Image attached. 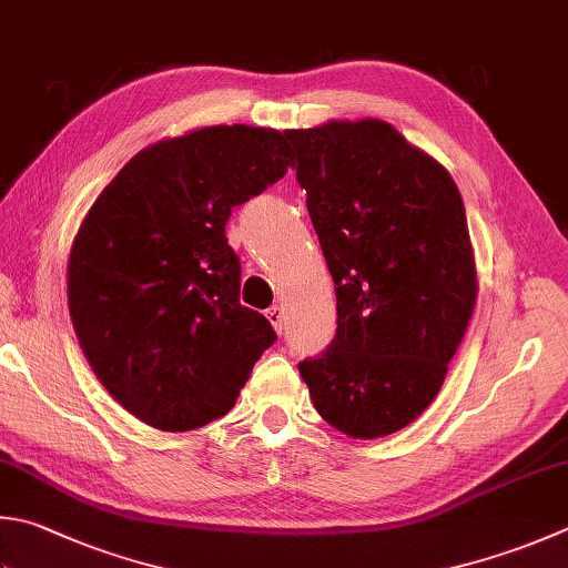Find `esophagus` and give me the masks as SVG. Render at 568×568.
<instances>
[{
    "mask_svg": "<svg viewBox=\"0 0 568 568\" xmlns=\"http://www.w3.org/2000/svg\"><path fill=\"white\" fill-rule=\"evenodd\" d=\"M266 318H270V324L274 326L276 334H282V331H284V308L280 304L266 308Z\"/></svg>",
    "mask_w": 568,
    "mask_h": 568,
    "instance_id": "obj_1",
    "label": "esophagus"
}]
</instances>
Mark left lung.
I'll return each instance as SVG.
<instances>
[{"label":"left lung","mask_w":568,"mask_h":568,"mask_svg":"<svg viewBox=\"0 0 568 568\" xmlns=\"http://www.w3.org/2000/svg\"><path fill=\"white\" fill-rule=\"evenodd\" d=\"M336 286V336L298 363L314 408L348 437L403 430L443 388L477 298L450 173L390 123L284 131Z\"/></svg>","instance_id":"obj_1"}]
</instances>
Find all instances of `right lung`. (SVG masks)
Returning <instances> with one entry per match:
<instances>
[{
	"mask_svg": "<svg viewBox=\"0 0 568 568\" xmlns=\"http://www.w3.org/2000/svg\"><path fill=\"white\" fill-rule=\"evenodd\" d=\"M288 165L274 128H197L128 160L83 217L69 256L73 331L138 420L168 433L217 420L276 341L240 304L224 224Z\"/></svg>",
	"mask_w": 568,
	"mask_h": 568,
	"instance_id": "add662e5",
	"label": "right lung"
}]
</instances>
